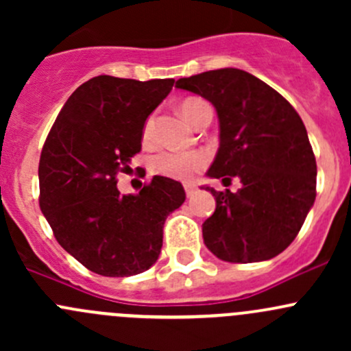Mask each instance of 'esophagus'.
<instances>
[{"instance_id": "obj_1", "label": "esophagus", "mask_w": 351, "mask_h": 351, "mask_svg": "<svg viewBox=\"0 0 351 351\" xmlns=\"http://www.w3.org/2000/svg\"><path fill=\"white\" fill-rule=\"evenodd\" d=\"M185 192H186V197H193L197 193V189L193 185H185Z\"/></svg>"}]
</instances>
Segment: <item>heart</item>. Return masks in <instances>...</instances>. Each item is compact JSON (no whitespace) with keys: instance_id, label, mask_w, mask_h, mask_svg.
Here are the masks:
<instances>
[{"instance_id":"b5f03b06","label":"heart","mask_w":351,"mask_h":351,"mask_svg":"<svg viewBox=\"0 0 351 351\" xmlns=\"http://www.w3.org/2000/svg\"><path fill=\"white\" fill-rule=\"evenodd\" d=\"M207 105L205 101L198 100V98H189L180 105L182 115L189 120L190 123L193 122V117L202 108ZM154 137V119L149 117L144 123L143 129V141L144 143H151ZM208 158L205 153L200 151H193V153H182V151H161V153L154 154L149 161L151 171L156 175L166 176V178L173 180H192L200 169L205 168Z\"/></svg>"}]
</instances>
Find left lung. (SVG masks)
I'll return each instance as SVG.
<instances>
[{"instance_id":"1","label":"left lung","mask_w":351,"mask_h":351,"mask_svg":"<svg viewBox=\"0 0 351 351\" xmlns=\"http://www.w3.org/2000/svg\"><path fill=\"white\" fill-rule=\"evenodd\" d=\"M210 101L219 117V151L207 176L241 182L238 192L205 190L215 212L204 243L219 260L254 263L277 256L299 234L316 200V158L295 108L253 74L234 67L176 81Z\"/></svg>"}]
</instances>
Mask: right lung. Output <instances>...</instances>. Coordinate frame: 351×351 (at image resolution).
<instances>
[{
    "instance_id": "1",
    "label": "right lung",
    "mask_w": 351,
    "mask_h": 351,
    "mask_svg": "<svg viewBox=\"0 0 351 351\" xmlns=\"http://www.w3.org/2000/svg\"><path fill=\"white\" fill-rule=\"evenodd\" d=\"M173 84L91 77L67 98L42 147V214L58 243L95 274L129 277L153 267L166 217L185 202L182 183L166 176L136 195L117 189L141 151L146 119Z\"/></svg>"
}]
</instances>
